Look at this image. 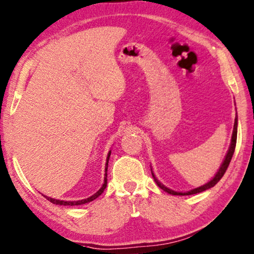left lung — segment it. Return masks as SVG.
Here are the masks:
<instances>
[{
  "instance_id": "1",
  "label": "left lung",
  "mask_w": 254,
  "mask_h": 254,
  "mask_svg": "<svg viewBox=\"0 0 254 254\" xmlns=\"http://www.w3.org/2000/svg\"><path fill=\"white\" fill-rule=\"evenodd\" d=\"M237 136H238V116H237V117H235V119H234V126H233L232 138H231V144H230V147H229V149H228V153H226L225 157H224V159H223V162H222L221 166H220V168H219V171L216 172V174L214 175V177H213V179H212L211 181H208L207 183H205L204 185L198 186V188H196V189H193V190H188V192H177V190L168 189V188H166L165 185L162 184L161 182H159V181L157 180V177L155 176L154 172H153V168H150V170H152V175H153V177H154L155 183L157 184L158 188H161L163 190H165V192H167L168 194H171V195H192V194L201 193V192H203V190H208V189L213 188V186H214V185L217 183V182H219V181L222 179V176L224 175V173L226 172V170H228L229 164H230V162H231V159H232V156H233V154H234L235 145H237Z\"/></svg>"
}]
</instances>
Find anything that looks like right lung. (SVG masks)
<instances>
[{
	"label": "right lung",
	"instance_id": "1",
	"mask_svg": "<svg viewBox=\"0 0 254 254\" xmlns=\"http://www.w3.org/2000/svg\"><path fill=\"white\" fill-rule=\"evenodd\" d=\"M110 154H111V150H109L108 155H107V159H106V166H105V177H104V184H102L101 188L97 190V192L91 195L90 197L88 198H84V199H79V201H61V199H57V198H52V197H49L47 195H43L44 197L47 199H49L51 203L53 204H57V205H70V206H73V205H82V204H86L93 201V199H96L98 196H100V195L104 193L105 189L107 188V170H108V162H109V157H110Z\"/></svg>",
	"mask_w": 254,
	"mask_h": 254
}]
</instances>
